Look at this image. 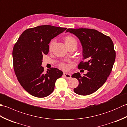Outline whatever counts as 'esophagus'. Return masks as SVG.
<instances>
[{"label":"esophagus","instance_id":"1","mask_svg":"<svg viewBox=\"0 0 127 127\" xmlns=\"http://www.w3.org/2000/svg\"><path fill=\"white\" fill-rule=\"evenodd\" d=\"M63 75H64V76L65 77V79H70L71 77V75L70 74L66 73V72H64V73L63 74Z\"/></svg>","mask_w":127,"mask_h":127}]
</instances>
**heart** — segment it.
<instances>
[{"label":"heart","instance_id":"heart-1","mask_svg":"<svg viewBox=\"0 0 127 127\" xmlns=\"http://www.w3.org/2000/svg\"><path fill=\"white\" fill-rule=\"evenodd\" d=\"M65 44H68V43H71V42H76V41L73 37L70 36H66L65 37ZM54 44H55V41H54V40H52V41H51L50 44V49L52 47ZM61 66L63 69H66V65H65V64H62L61 65Z\"/></svg>","mask_w":127,"mask_h":127}]
</instances>
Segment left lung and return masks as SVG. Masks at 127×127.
Here are the masks:
<instances>
[{"label":"left lung","mask_w":127,"mask_h":127,"mask_svg":"<svg viewBox=\"0 0 127 127\" xmlns=\"http://www.w3.org/2000/svg\"><path fill=\"white\" fill-rule=\"evenodd\" d=\"M66 32L74 34L80 40L83 61L78 67L88 70L83 76L79 72L72 75L79 82L74 91L81 95H90L104 84L111 73L116 58L114 43L109 36L95 29L69 28Z\"/></svg>","instance_id":"obj_1"}]
</instances>
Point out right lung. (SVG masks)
Masks as SVG:
<instances>
[{
  "instance_id": "1",
  "label": "right lung",
  "mask_w": 127,
  "mask_h": 127,
  "mask_svg": "<svg viewBox=\"0 0 127 127\" xmlns=\"http://www.w3.org/2000/svg\"><path fill=\"white\" fill-rule=\"evenodd\" d=\"M66 28L44 25L26 29L12 51L13 69L18 82L32 95L44 98L53 92L55 82L63 72L56 68L44 72L43 55H47L51 40Z\"/></svg>"
}]
</instances>
